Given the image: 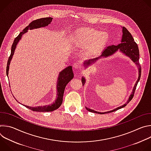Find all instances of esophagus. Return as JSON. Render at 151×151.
<instances>
[{
    "label": "esophagus",
    "mask_w": 151,
    "mask_h": 151,
    "mask_svg": "<svg viewBox=\"0 0 151 151\" xmlns=\"http://www.w3.org/2000/svg\"><path fill=\"white\" fill-rule=\"evenodd\" d=\"M73 67H74V68L76 69H79L80 67H81V65H80L79 63V62H75V63H74V64H73Z\"/></svg>",
    "instance_id": "esophagus-1"
}]
</instances>
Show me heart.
Here are the masks:
<instances>
[{"label": "heart", "mask_w": 151, "mask_h": 151, "mask_svg": "<svg viewBox=\"0 0 151 151\" xmlns=\"http://www.w3.org/2000/svg\"><path fill=\"white\" fill-rule=\"evenodd\" d=\"M72 39L74 46L86 48L88 54L95 55L101 52L106 46L109 40V35L105 32L84 27L76 30Z\"/></svg>", "instance_id": "obj_1"}]
</instances>
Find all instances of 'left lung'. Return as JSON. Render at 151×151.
<instances>
[{
	"instance_id": "8db88e82",
	"label": "left lung",
	"mask_w": 151,
	"mask_h": 151,
	"mask_svg": "<svg viewBox=\"0 0 151 151\" xmlns=\"http://www.w3.org/2000/svg\"><path fill=\"white\" fill-rule=\"evenodd\" d=\"M122 40H121V44H119L118 45H111L107 47L101 53V54L100 55V57H97V58H95L93 59H91L89 60L87 62L84 63V65H87L89 66L90 64H91L93 63L96 62V61L100 58H102L103 57H107L111 55H112L113 54H114L115 52H116L118 50H119L121 51H122L124 54H125L126 55L130 57L132 61L135 63L137 66L139 67V77H138V79L136 82V83H135V85L134 87L133 90V93L132 94L130 95V97H129V99L128 100V101L124 104V105H122V106L118 107H117L116 109H115L112 111H109V112H99L97 111H95L94 110L90 109L87 108V107H85L87 111L91 112H94V113H96V114H108V113H111V112H113L114 111H116L119 109L122 108V107H125L129 102H130L133 97H134V94L136 89V87L137 83L139 82L140 79V76H141V66L139 64V48L137 46V44L134 42V40L132 36V35H131V33L128 31V30L125 27H122ZM85 79L84 78L82 77V85H84L85 83Z\"/></svg>"
}]
</instances>
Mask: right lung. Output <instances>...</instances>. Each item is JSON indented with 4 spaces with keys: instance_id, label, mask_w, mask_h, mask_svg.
Instances as JSON below:
<instances>
[{
    "instance_id": "1",
    "label": "right lung",
    "mask_w": 151,
    "mask_h": 151,
    "mask_svg": "<svg viewBox=\"0 0 151 151\" xmlns=\"http://www.w3.org/2000/svg\"><path fill=\"white\" fill-rule=\"evenodd\" d=\"M52 20V18L51 17L42 18L34 20L29 24V26H27L25 29H24L22 32H20L17 37L15 38L11 47V53L8 58V63H7V67H6L7 76L8 74L9 65L10 64L11 60L12 59V57L14 55V51L15 50L18 42L21 39L22 36L24 33H26L29 29L32 30L34 29H37L42 27L47 26L49 24L51 23ZM73 73L72 71V68L71 66H69L66 68V69H64L63 70H62L60 73V75L58 76V83H57V97L55 102L51 105L38 106L36 107L27 106L26 105H23V106H26L28 109L32 110V111H35V112H52L53 111L57 109L61 105V103L63 102V94H64V89H65L66 86L70 82V81L73 79Z\"/></svg>"
}]
</instances>
